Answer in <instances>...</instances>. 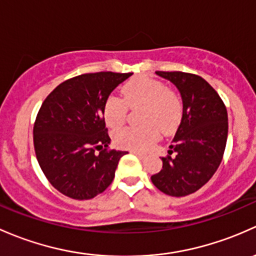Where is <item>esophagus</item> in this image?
Masks as SVG:
<instances>
[{"label": "esophagus", "mask_w": 256, "mask_h": 256, "mask_svg": "<svg viewBox=\"0 0 256 256\" xmlns=\"http://www.w3.org/2000/svg\"><path fill=\"white\" fill-rule=\"evenodd\" d=\"M132 154L136 155V156H138L139 159H144V158H146V155L142 154V152H132Z\"/></svg>", "instance_id": "34e87169"}]
</instances>
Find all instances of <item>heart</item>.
<instances>
[{"label": "heart", "instance_id": "b5f03b06", "mask_svg": "<svg viewBox=\"0 0 256 256\" xmlns=\"http://www.w3.org/2000/svg\"><path fill=\"white\" fill-rule=\"evenodd\" d=\"M124 101L110 96L104 104V122L110 128H120L124 123L129 107L143 106L139 128H122L114 133L118 146L133 152H144L159 138V130L168 134L182 120V102L168 86L155 78L140 76L128 81L122 88Z\"/></svg>", "mask_w": 256, "mask_h": 256}]
</instances>
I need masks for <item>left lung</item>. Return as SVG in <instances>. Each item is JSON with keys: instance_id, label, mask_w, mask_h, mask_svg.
Returning <instances> with one entry per match:
<instances>
[{"instance_id": "1", "label": "left lung", "mask_w": 256, "mask_h": 256, "mask_svg": "<svg viewBox=\"0 0 256 256\" xmlns=\"http://www.w3.org/2000/svg\"><path fill=\"white\" fill-rule=\"evenodd\" d=\"M176 86L182 98V120L162 168L152 182L165 194L182 197L201 188L214 175L224 154L228 113L216 90L201 76L181 71H156ZM172 152L176 155L170 156Z\"/></svg>"}]
</instances>
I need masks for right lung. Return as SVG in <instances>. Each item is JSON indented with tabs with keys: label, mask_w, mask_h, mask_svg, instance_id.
<instances>
[{
	"label": "right lung",
	"mask_w": 256,
	"mask_h": 256,
	"mask_svg": "<svg viewBox=\"0 0 256 256\" xmlns=\"http://www.w3.org/2000/svg\"><path fill=\"white\" fill-rule=\"evenodd\" d=\"M133 74H84L60 84L42 104L33 128L36 160L48 181L74 200H90L112 184L128 152L108 150L104 104Z\"/></svg>",
	"instance_id": "right-lung-1"
}]
</instances>
